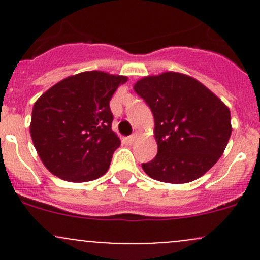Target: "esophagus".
<instances>
[{
	"instance_id": "esophagus-1",
	"label": "esophagus",
	"mask_w": 260,
	"mask_h": 260,
	"mask_svg": "<svg viewBox=\"0 0 260 260\" xmlns=\"http://www.w3.org/2000/svg\"><path fill=\"white\" fill-rule=\"evenodd\" d=\"M137 137H138V132H135L132 136H129V137L127 138V142L129 143V145H133V143H135V141L137 140Z\"/></svg>"
}]
</instances>
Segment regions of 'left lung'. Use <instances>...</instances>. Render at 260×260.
Instances as JSON below:
<instances>
[{
  "label": "left lung",
  "instance_id": "8db88e82",
  "mask_svg": "<svg viewBox=\"0 0 260 260\" xmlns=\"http://www.w3.org/2000/svg\"><path fill=\"white\" fill-rule=\"evenodd\" d=\"M154 118L157 156L142 164L151 179L186 183L199 179L221 157L232 135V117L210 89L176 72L142 78L133 86Z\"/></svg>",
  "mask_w": 260,
  "mask_h": 260
}]
</instances>
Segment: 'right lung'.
Masks as SVG:
<instances>
[{
	"mask_svg": "<svg viewBox=\"0 0 260 260\" xmlns=\"http://www.w3.org/2000/svg\"><path fill=\"white\" fill-rule=\"evenodd\" d=\"M128 80L99 70L70 75L32 108L30 135L44 166L59 179L86 182L103 176L120 145L109 102Z\"/></svg>",
	"mask_w": 260,
	"mask_h": 260,
	"instance_id": "add662e5",
	"label": "right lung"
}]
</instances>
